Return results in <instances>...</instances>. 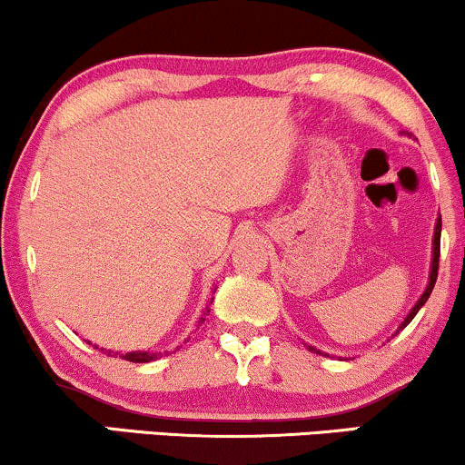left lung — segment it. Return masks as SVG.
<instances>
[{
	"label": "left lung",
	"instance_id": "obj_1",
	"mask_svg": "<svg viewBox=\"0 0 465 465\" xmlns=\"http://www.w3.org/2000/svg\"><path fill=\"white\" fill-rule=\"evenodd\" d=\"M440 236H441V218H438V223H435V233H433V260H430V275H429L427 290H424L420 299H418V303L411 307V312H410V314H407L405 321L401 322L399 331H402V329H405L407 324H410V322L413 321V316L418 314V310H420V307H422L424 303H427V299L430 296V292H433L435 282H438V268H440ZM399 331H396V333H399ZM310 351H316V349H314V346H310ZM316 353L322 355L321 351H316Z\"/></svg>",
	"mask_w": 465,
	"mask_h": 465
}]
</instances>
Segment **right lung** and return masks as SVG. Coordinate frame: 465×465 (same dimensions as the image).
Segmentation results:
<instances>
[{
	"mask_svg": "<svg viewBox=\"0 0 465 465\" xmlns=\"http://www.w3.org/2000/svg\"><path fill=\"white\" fill-rule=\"evenodd\" d=\"M210 312V310H208ZM205 316V314H203ZM201 316L199 318V322H203L205 318ZM94 349H99L97 344H94ZM104 351V349H102ZM104 353H108V357H112V355H119L121 360H127V361H136V363H147V361H153V360H158L160 357V353H147V351H132V353H125V355H121V353H116V351H104Z\"/></svg>",
	"mask_w": 465,
	"mask_h": 465,
	"instance_id": "right-lung-1",
	"label": "right lung"
}]
</instances>
